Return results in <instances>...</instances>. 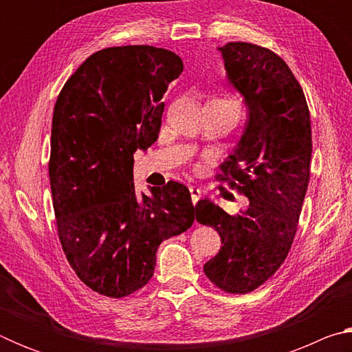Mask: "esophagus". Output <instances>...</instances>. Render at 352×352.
Listing matches in <instances>:
<instances>
[{
    "mask_svg": "<svg viewBox=\"0 0 352 352\" xmlns=\"http://www.w3.org/2000/svg\"><path fill=\"white\" fill-rule=\"evenodd\" d=\"M189 192H190V199H192V204L195 205L201 197V190L197 186H189Z\"/></svg>",
    "mask_w": 352,
    "mask_h": 352,
    "instance_id": "obj_1",
    "label": "esophagus"
}]
</instances>
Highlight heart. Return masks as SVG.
<instances>
[{"mask_svg": "<svg viewBox=\"0 0 352 352\" xmlns=\"http://www.w3.org/2000/svg\"><path fill=\"white\" fill-rule=\"evenodd\" d=\"M211 100H216V102H225V104H234L241 109V104L239 100H237L234 96H230V94H223V96H219V98H214Z\"/></svg>", "mask_w": 352, "mask_h": 352, "instance_id": "1", "label": "heart"}]
</instances>
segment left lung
<instances>
[{
    "label": "left lung",
    "instance_id": "obj_1",
    "mask_svg": "<svg viewBox=\"0 0 352 352\" xmlns=\"http://www.w3.org/2000/svg\"><path fill=\"white\" fill-rule=\"evenodd\" d=\"M220 51L248 121L217 178L245 195L248 206L228 214L200 200L195 219L214 226L223 243L204 265L208 279L226 294H248L275 275L294 243L311 178V115L301 85L275 52L245 41Z\"/></svg>",
    "mask_w": 352,
    "mask_h": 352
}]
</instances>
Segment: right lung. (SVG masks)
I'll return each mask as SVG.
<instances>
[{"label": "right lung", "mask_w": 352, "mask_h": 352, "mask_svg": "<svg viewBox=\"0 0 352 352\" xmlns=\"http://www.w3.org/2000/svg\"><path fill=\"white\" fill-rule=\"evenodd\" d=\"M182 71V58L163 47H105L57 98L50 157L57 233L71 269L100 295L144 287L160 243L194 222L184 184L168 182L152 195L133 184V153L157 141L162 98Z\"/></svg>", "instance_id": "add662e5"}]
</instances>
